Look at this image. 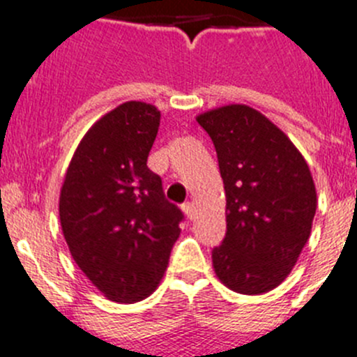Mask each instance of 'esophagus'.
I'll return each mask as SVG.
<instances>
[{"label": "esophagus", "mask_w": 357, "mask_h": 357, "mask_svg": "<svg viewBox=\"0 0 357 357\" xmlns=\"http://www.w3.org/2000/svg\"><path fill=\"white\" fill-rule=\"evenodd\" d=\"M181 208H183V211H185V215L188 216L190 220L194 218V204H192V202H185V204H183Z\"/></svg>", "instance_id": "obj_1"}]
</instances>
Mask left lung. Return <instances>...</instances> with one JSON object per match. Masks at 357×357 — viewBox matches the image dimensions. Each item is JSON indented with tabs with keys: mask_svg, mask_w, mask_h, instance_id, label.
Listing matches in <instances>:
<instances>
[{
	"mask_svg": "<svg viewBox=\"0 0 357 357\" xmlns=\"http://www.w3.org/2000/svg\"><path fill=\"white\" fill-rule=\"evenodd\" d=\"M224 179L227 234L213 250L225 287L262 294L278 287L298 262L312 232L317 192L308 163L273 121L231 103L199 114Z\"/></svg>",
	"mask_w": 357,
	"mask_h": 357,
	"instance_id": "1",
	"label": "left lung"
}]
</instances>
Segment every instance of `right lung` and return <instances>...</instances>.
Instances as JSON below:
<instances>
[{
	"instance_id": "obj_1",
	"label": "right lung",
	"mask_w": 357,
	"mask_h": 357,
	"mask_svg": "<svg viewBox=\"0 0 357 357\" xmlns=\"http://www.w3.org/2000/svg\"><path fill=\"white\" fill-rule=\"evenodd\" d=\"M160 111L125 102L86 132L66 169L59 222L75 264L103 296L135 303L158 287L183 213L146 165Z\"/></svg>"
}]
</instances>
